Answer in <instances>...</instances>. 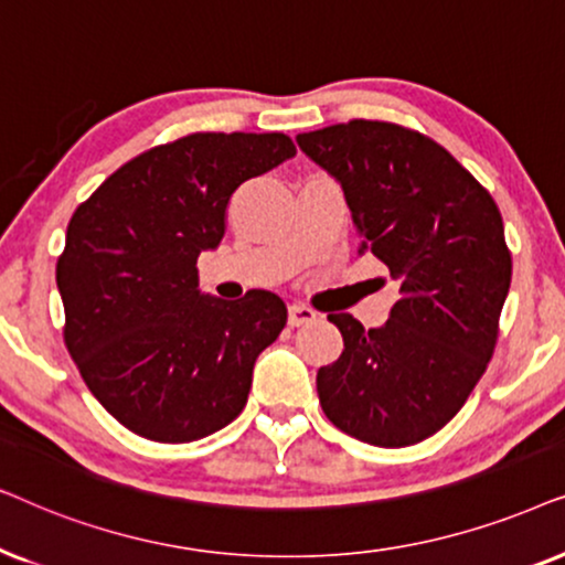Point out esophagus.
Segmentation results:
<instances>
[{"instance_id": "obj_1", "label": "esophagus", "mask_w": 565, "mask_h": 565, "mask_svg": "<svg viewBox=\"0 0 565 565\" xmlns=\"http://www.w3.org/2000/svg\"><path fill=\"white\" fill-rule=\"evenodd\" d=\"M318 318V312L312 310V307L307 305H291L289 307V326H307V322H312Z\"/></svg>"}]
</instances>
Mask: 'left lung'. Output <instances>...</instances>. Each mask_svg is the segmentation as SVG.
Instances as JSON below:
<instances>
[{"label": "left lung", "mask_w": 565, "mask_h": 565, "mask_svg": "<svg viewBox=\"0 0 565 565\" xmlns=\"http://www.w3.org/2000/svg\"><path fill=\"white\" fill-rule=\"evenodd\" d=\"M297 145L341 180L361 253L401 291L382 328L328 315L343 353L318 372L322 411L366 445H418L457 416L499 341L511 284L499 206L439 141L401 124L353 118Z\"/></svg>", "instance_id": "left-lung-1"}]
</instances>
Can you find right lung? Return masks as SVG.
Instances as JSON below:
<instances>
[{"label": "right lung", "instance_id": "1", "mask_svg": "<svg viewBox=\"0 0 565 565\" xmlns=\"http://www.w3.org/2000/svg\"><path fill=\"white\" fill-rule=\"evenodd\" d=\"M295 154L278 131L188 134L120 164L72 214L56 260L64 343L129 431L185 445L243 413L287 305L263 289L201 297L195 260L222 243L232 193Z\"/></svg>", "mask_w": 565, "mask_h": 565}]
</instances>
